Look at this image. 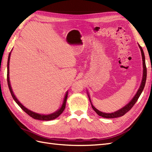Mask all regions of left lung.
<instances>
[{"mask_svg": "<svg viewBox=\"0 0 152 152\" xmlns=\"http://www.w3.org/2000/svg\"><path fill=\"white\" fill-rule=\"evenodd\" d=\"M138 46H139V48H140V51H141V53H142V61H143V77H142V83H141V85L140 86L139 89L138 90L137 94L135 95V96H134V98L131 100V101L129 103V104H127L125 106H124V108H122L121 109L119 110L118 111H116V112H115L114 113H111V114H106V113H103V112H101V111L98 110L97 109L95 108L94 106H93V105L92 104V103L91 102V100H90L89 96H89V101H90V102H91L92 108L94 110L96 114H97L101 116V117L105 118H115L121 117V116H123L124 115H125L126 113L128 112L132 108H133V106L134 105L135 103L137 102L138 98H139V96L141 95L143 89L144 88V86H145V83H146V81L147 69H146V63H145V56H144V53L143 50H142V47L140 46V45H138Z\"/></svg>", "mask_w": 152, "mask_h": 152, "instance_id": "left-lung-1", "label": "left lung"}]
</instances>
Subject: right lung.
Here are the masks:
<instances>
[{
    "instance_id": "add662e5",
    "label": "right lung",
    "mask_w": 152,
    "mask_h": 152,
    "mask_svg": "<svg viewBox=\"0 0 152 152\" xmlns=\"http://www.w3.org/2000/svg\"><path fill=\"white\" fill-rule=\"evenodd\" d=\"M10 53H9V56H8V64H7V82H8V88L10 89V91L11 93V95L12 96L13 99H14V101H15V102L17 103V104L19 106V107H20L25 112H26L27 114L31 116V118H33L35 119H39V120H43V121H50V120H52V119H56L57 118L59 117V116L62 114V112L64 111V108H65V106H66V99H67V96H68V92H66L65 96H64V101L63 103V105L61 106V108L59 110H57V112H54L53 114H51L50 115H41L39 114H37V113L32 112L29 110H28L27 108H26L24 106H23L18 100L17 99V98L15 97V96L14 95V93L12 91V89L11 88V86H10V80H9V63H10Z\"/></svg>"
}]
</instances>
